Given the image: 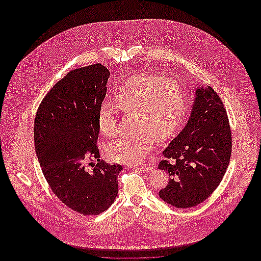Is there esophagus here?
I'll use <instances>...</instances> for the list:
<instances>
[{"label": "esophagus", "mask_w": 261, "mask_h": 261, "mask_svg": "<svg viewBox=\"0 0 261 261\" xmlns=\"http://www.w3.org/2000/svg\"><path fill=\"white\" fill-rule=\"evenodd\" d=\"M134 168L141 169V170H142V171H144V172H150V171H152V170H153V168H152V167L148 166V165H143V166H135Z\"/></svg>", "instance_id": "obj_1"}]
</instances>
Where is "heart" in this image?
Listing matches in <instances>:
<instances>
[{"label":"heart","mask_w":261,"mask_h":261,"mask_svg":"<svg viewBox=\"0 0 261 261\" xmlns=\"http://www.w3.org/2000/svg\"><path fill=\"white\" fill-rule=\"evenodd\" d=\"M114 103L125 112H135L137 132L122 136L108 147L110 159L117 162H142L155 145L173 135L185 113V93L173 78L141 73L129 77L114 94ZM98 127L106 136L117 131L110 106L103 103L98 113Z\"/></svg>","instance_id":"1"}]
</instances>
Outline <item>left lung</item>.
<instances>
[{
	"label": "left lung",
	"instance_id": "1",
	"mask_svg": "<svg viewBox=\"0 0 261 261\" xmlns=\"http://www.w3.org/2000/svg\"><path fill=\"white\" fill-rule=\"evenodd\" d=\"M232 135L223 102L198 85L185 127L162 151L159 168L169 175L160 198L177 208L196 206L220 184L230 162Z\"/></svg>",
	"mask_w": 261,
	"mask_h": 261
}]
</instances>
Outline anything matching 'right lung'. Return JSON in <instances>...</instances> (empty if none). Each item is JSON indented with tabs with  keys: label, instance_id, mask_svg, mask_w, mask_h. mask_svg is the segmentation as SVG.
<instances>
[{
	"label": "right lung",
	"instance_id": "add662e5",
	"mask_svg": "<svg viewBox=\"0 0 261 261\" xmlns=\"http://www.w3.org/2000/svg\"><path fill=\"white\" fill-rule=\"evenodd\" d=\"M110 74L100 63L71 70L43 99L34 122L35 150L49 186L83 215L107 211L118 193L122 166L100 161L97 146Z\"/></svg>",
	"mask_w": 261,
	"mask_h": 261
}]
</instances>
